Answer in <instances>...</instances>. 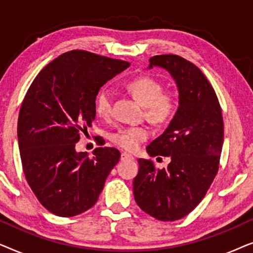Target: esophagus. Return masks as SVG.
Segmentation results:
<instances>
[{"instance_id":"1","label":"esophagus","mask_w":253,"mask_h":253,"mask_svg":"<svg viewBox=\"0 0 253 253\" xmlns=\"http://www.w3.org/2000/svg\"><path fill=\"white\" fill-rule=\"evenodd\" d=\"M133 157L129 153H126V152H124V153L121 154V160L124 161V160H133Z\"/></svg>"}]
</instances>
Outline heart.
Listing matches in <instances>:
<instances>
[{
  "label": "heart",
  "mask_w": 253,
  "mask_h": 253,
  "mask_svg": "<svg viewBox=\"0 0 253 253\" xmlns=\"http://www.w3.org/2000/svg\"><path fill=\"white\" fill-rule=\"evenodd\" d=\"M126 88L133 98L145 107V116L150 122L157 126H165L172 120L177 103L171 94L162 93L164 87L157 79L140 76L127 83ZM112 92L108 88L100 89L95 96V112L102 119H107L112 114ZM148 136L150 132L146 127L129 126L121 127L110 136V139L124 150L134 151Z\"/></svg>",
  "instance_id": "obj_1"
}]
</instances>
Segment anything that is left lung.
Returning <instances> with one entry per match:
<instances>
[{"label": "left lung", "instance_id": "obj_1", "mask_svg": "<svg viewBox=\"0 0 253 253\" xmlns=\"http://www.w3.org/2000/svg\"><path fill=\"white\" fill-rule=\"evenodd\" d=\"M167 70L177 85L178 108L165 132L146 147L151 157H169L167 168L139 159L133 179L137 205L160 221H175L196 209L217 170L223 119L215 91L205 75L178 55H157L148 69ZM159 159V158H158Z\"/></svg>", "mask_w": 253, "mask_h": 253}]
</instances>
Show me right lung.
<instances>
[{
	"instance_id": "add662e5",
	"label": "right lung",
	"mask_w": 253,
	"mask_h": 253,
	"mask_svg": "<svg viewBox=\"0 0 253 253\" xmlns=\"http://www.w3.org/2000/svg\"><path fill=\"white\" fill-rule=\"evenodd\" d=\"M85 50L62 54L41 70L19 110L18 144L26 181L41 205L69 217L94 206L120 151L98 147L89 158L76 151L95 119L101 86L129 68Z\"/></svg>"
}]
</instances>
